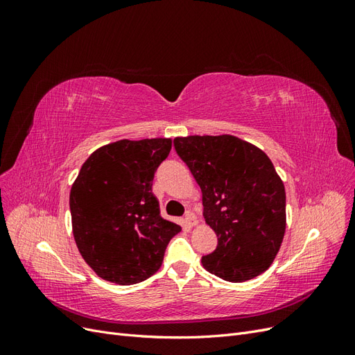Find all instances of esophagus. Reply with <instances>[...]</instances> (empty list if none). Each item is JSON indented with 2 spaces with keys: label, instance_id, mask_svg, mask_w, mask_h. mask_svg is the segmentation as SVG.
Masks as SVG:
<instances>
[{
  "label": "esophagus",
  "instance_id": "obj_1",
  "mask_svg": "<svg viewBox=\"0 0 355 355\" xmlns=\"http://www.w3.org/2000/svg\"><path fill=\"white\" fill-rule=\"evenodd\" d=\"M185 222L189 225V227H196V225L198 223V220H197V216L192 211H187V214H185Z\"/></svg>",
  "mask_w": 355,
  "mask_h": 355
}]
</instances>
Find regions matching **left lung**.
Wrapping results in <instances>:
<instances>
[{"instance_id":"obj_1","label":"left lung","mask_w":355,"mask_h":355,"mask_svg":"<svg viewBox=\"0 0 355 355\" xmlns=\"http://www.w3.org/2000/svg\"><path fill=\"white\" fill-rule=\"evenodd\" d=\"M175 149L201 188L204 219L218 237L202 266L232 283L265 272L286 231V191L271 159L231 135L176 137Z\"/></svg>"}]
</instances>
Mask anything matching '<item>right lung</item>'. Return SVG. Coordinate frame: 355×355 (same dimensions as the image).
Returning a JSON list of instances; mask_svg holds the SVG:
<instances>
[{"label": "right lung", "mask_w": 355, "mask_h": 355, "mask_svg": "<svg viewBox=\"0 0 355 355\" xmlns=\"http://www.w3.org/2000/svg\"><path fill=\"white\" fill-rule=\"evenodd\" d=\"M171 139H123L85 159L69 194L72 232L83 259L106 282L136 284L155 274L180 227L159 214L153 194Z\"/></svg>", "instance_id": "right-lung-1"}]
</instances>
